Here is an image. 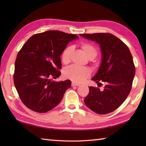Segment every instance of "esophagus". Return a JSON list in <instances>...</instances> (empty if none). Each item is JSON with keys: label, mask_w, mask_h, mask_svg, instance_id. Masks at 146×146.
I'll use <instances>...</instances> for the list:
<instances>
[{"label": "esophagus", "mask_w": 146, "mask_h": 146, "mask_svg": "<svg viewBox=\"0 0 146 146\" xmlns=\"http://www.w3.org/2000/svg\"><path fill=\"white\" fill-rule=\"evenodd\" d=\"M71 85L78 86H80V84H78V83H75V82H72V83H71Z\"/></svg>", "instance_id": "34e87169"}]
</instances>
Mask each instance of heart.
Instances as JSON below:
<instances>
[{
  "mask_svg": "<svg viewBox=\"0 0 146 146\" xmlns=\"http://www.w3.org/2000/svg\"><path fill=\"white\" fill-rule=\"evenodd\" d=\"M81 47L83 51L89 59H94L97 55V49L94 45L90 43L84 42L81 44ZM73 47L71 46H68L63 51L61 55V61L64 64H68L71 60V54L73 52ZM90 71L86 67H80L71 66L66 68L63 71V75L71 81L76 83H82L90 76Z\"/></svg>",
  "mask_w": 146,
  "mask_h": 146,
  "instance_id": "obj_1",
  "label": "heart"
}]
</instances>
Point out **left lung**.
<instances>
[{
    "label": "left lung",
    "instance_id": "obj_1",
    "mask_svg": "<svg viewBox=\"0 0 146 146\" xmlns=\"http://www.w3.org/2000/svg\"><path fill=\"white\" fill-rule=\"evenodd\" d=\"M83 38L100 45L102 61L97 73L92 78L104 89L89 86L84 102L90 109L98 114L112 112L122 104L131 90L135 68L129 48L110 33L82 34Z\"/></svg>",
    "mask_w": 146,
    "mask_h": 146
}]
</instances>
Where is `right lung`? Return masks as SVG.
<instances>
[{
	"label": "right lung",
	"instance_id": "1",
	"mask_svg": "<svg viewBox=\"0 0 146 146\" xmlns=\"http://www.w3.org/2000/svg\"><path fill=\"white\" fill-rule=\"evenodd\" d=\"M78 37L60 31L36 34L18 52L14 82L23 103L33 111L46 113L61 101L71 82H55L61 75L60 56L68 42Z\"/></svg>",
	"mask_w": 146,
	"mask_h": 146
}]
</instances>
